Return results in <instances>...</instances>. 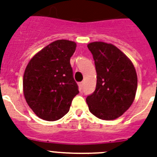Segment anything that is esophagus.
Instances as JSON below:
<instances>
[{
	"mask_svg": "<svg viewBox=\"0 0 157 157\" xmlns=\"http://www.w3.org/2000/svg\"><path fill=\"white\" fill-rule=\"evenodd\" d=\"M83 86H84V82H81V83L79 84V88H80L81 90L83 89Z\"/></svg>",
	"mask_w": 157,
	"mask_h": 157,
	"instance_id": "1",
	"label": "esophagus"
}]
</instances>
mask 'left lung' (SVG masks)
Returning <instances> with one entry per match:
<instances>
[{"label":"left lung","mask_w":157,"mask_h":157,"mask_svg":"<svg viewBox=\"0 0 157 157\" xmlns=\"http://www.w3.org/2000/svg\"><path fill=\"white\" fill-rule=\"evenodd\" d=\"M97 74L96 87L86 98L89 110L97 118L113 120L123 115L135 99L137 76L131 60L111 44L87 45Z\"/></svg>","instance_id":"1"}]
</instances>
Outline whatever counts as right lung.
<instances>
[{"instance_id": "add662e5", "label": "right lung", "mask_w": 157, "mask_h": 157, "mask_svg": "<svg viewBox=\"0 0 157 157\" xmlns=\"http://www.w3.org/2000/svg\"><path fill=\"white\" fill-rule=\"evenodd\" d=\"M76 48L75 42L66 39L52 42L36 53L26 67L23 78L25 98L44 120L63 118L79 93L70 64Z\"/></svg>"}]
</instances>
